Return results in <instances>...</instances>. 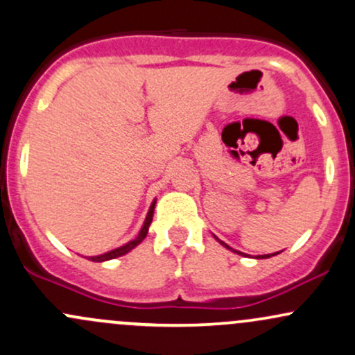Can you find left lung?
<instances>
[{"label": "left lung", "instance_id": "8db88e82", "mask_svg": "<svg viewBox=\"0 0 355 355\" xmlns=\"http://www.w3.org/2000/svg\"><path fill=\"white\" fill-rule=\"evenodd\" d=\"M214 238H216V236H214ZM216 240H218V238H216ZM218 243H220V245H223V246H225V248H228V250H231V252H234V253H238V254H245V253L238 252V250H233V248H231V246H228V245H226V243H225V241L218 240ZM278 253H280V252H277V253H270V254H258V257H257V258H270V257H275V254H278Z\"/></svg>", "mask_w": 355, "mask_h": 355}]
</instances>
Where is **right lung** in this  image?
<instances>
[{
    "label": "right lung",
    "mask_w": 355,
    "mask_h": 355,
    "mask_svg": "<svg viewBox=\"0 0 355 355\" xmlns=\"http://www.w3.org/2000/svg\"><path fill=\"white\" fill-rule=\"evenodd\" d=\"M154 208H156V199H154V201H153V205H150L149 211H147L146 221H144V225H142L141 231H139V234H137V236L134 238L132 241L125 243V245L119 246V248H115V250H110V252H107V253H103V254H97V257H89V260H92V261H98V263H102V261H107V260H114V258H119V257H122V254L129 253L130 250H134L135 246H137V245H141L142 240H144V238L147 236V231H149V226H150V223H153V214H154Z\"/></svg>",
    "instance_id": "1"
}]
</instances>
